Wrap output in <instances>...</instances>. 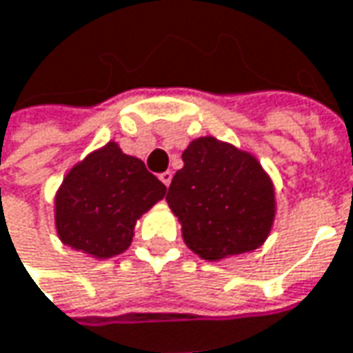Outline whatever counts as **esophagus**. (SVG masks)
<instances>
[{"mask_svg":"<svg viewBox=\"0 0 353 353\" xmlns=\"http://www.w3.org/2000/svg\"><path fill=\"white\" fill-rule=\"evenodd\" d=\"M159 179H161V183H163V185L168 186L170 185V181H172V172H170V170H165V172H161V174H159Z\"/></svg>","mask_w":353,"mask_h":353,"instance_id":"obj_1","label":"esophagus"}]
</instances>
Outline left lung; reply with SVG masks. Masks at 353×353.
<instances>
[{
  "mask_svg": "<svg viewBox=\"0 0 353 353\" xmlns=\"http://www.w3.org/2000/svg\"><path fill=\"white\" fill-rule=\"evenodd\" d=\"M183 161L167 203L186 246L204 260L258 248L272 228L274 188L254 157L203 137L188 145Z\"/></svg>",
  "mask_w": 353,
  "mask_h": 353,
  "instance_id": "obj_1",
  "label": "left lung"
}]
</instances>
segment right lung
<instances>
[{
	"instance_id": "right-lung-1",
	"label": "right lung",
	"mask_w": 353,
	"mask_h": 353,
	"mask_svg": "<svg viewBox=\"0 0 353 353\" xmlns=\"http://www.w3.org/2000/svg\"><path fill=\"white\" fill-rule=\"evenodd\" d=\"M167 194L145 163L115 143L73 168L55 199V222L67 246L97 258L129 248L137 219Z\"/></svg>"
}]
</instances>
